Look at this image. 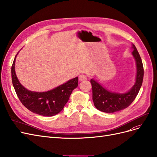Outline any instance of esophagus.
I'll return each instance as SVG.
<instances>
[{
  "label": "esophagus",
  "instance_id": "34e87169",
  "mask_svg": "<svg viewBox=\"0 0 157 157\" xmlns=\"http://www.w3.org/2000/svg\"><path fill=\"white\" fill-rule=\"evenodd\" d=\"M78 78H79L80 81H83V80H86L87 79L86 76L84 75H80L79 76Z\"/></svg>",
  "mask_w": 157,
  "mask_h": 157
}]
</instances>
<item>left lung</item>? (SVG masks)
I'll list each match as a JSON object with an SVG mask.
<instances>
[{"label":"left lung","instance_id":"left-lung-1","mask_svg":"<svg viewBox=\"0 0 157 157\" xmlns=\"http://www.w3.org/2000/svg\"><path fill=\"white\" fill-rule=\"evenodd\" d=\"M134 57L136 65V75L134 84L124 93L109 91L97 80L92 78L90 82L92 86V99L94 106L99 111L105 113H115L128 107L134 100L143 82L144 66L141 57L136 46L132 44Z\"/></svg>","mask_w":157,"mask_h":157}]
</instances>
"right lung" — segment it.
<instances>
[{
  "mask_svg": "<svg viewBox=\"0 0 157 157\" xmlns=\"http://www.w3.org/2000/svg\"><path fill=\"white\" fill-rule=\"evenodd\" d=\"M17 52L12 66V80L15 91L20 101L27 109L38 115L52 117L63 110L73 90L78 86V77L69 80L46 92H34L27 90L20 82L15 71Z\"/></svg>",
  "mask_w": 157,
  "mask_h": 157,
  "instance_id": "1",
  "label": "right lung"
}]
</instances>
